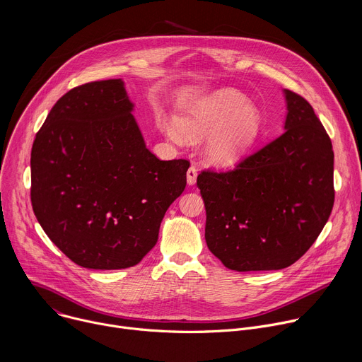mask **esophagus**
I'll return each instance as SVG.
<instances>
[{
    "label": "esophagus",
    "mask_w": 362,
    "mask_h": 362,
    "mask_svg": "<svg viewBox=\"0 0 362 362\" xmlns=\"http://www.w3.org/2000/svg\"><path fill=\"white\" fill-rule=\"evenodd\" d=\"M196 177H197V169H196V166L192 165L187 169V183L189 185H194L196 183Z\"/></svg>",
    "instance_id": "34e87169"
}]
</instances>
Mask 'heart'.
I'll use <instances>...</instances> for the list:
<instances>
[{"label": "heart", "mask_w": 362, "mask_h": 362, "mask_svg": "<svg viewBox=\"0 0 362 362\" xmlns=\"http://www.w3.org/2000/svg\"><path fill=\"white\" fill-rule=\"evenodd\" d=\"M176 127H166L175 141H197L212 134L204 144V158L216 166L233 165L245 151L257 129L256 112L245 105L240 95L232 91H218L204 97L177 120Z\"/></svg>", "instance_id": "b5f03b06"}]
</instances>
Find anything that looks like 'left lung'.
Listing matches in <instances>:
<instances>
[{"label": "left lung", "instance_id": "8db88e82", "mask_svg": "<svg viewBox=\"0 0 362 362\" xmlns=\"http://www.w3.org/2000/svg\"><path fill=\"white\" fill-rule=\"evenodd\" d=\"M285 132L226 172L197 176L204 239L229 269L276 271L313 246L334 206V150L313 106L285 90Z\"/></svg>", "mask_w": 362, "mask_h": 362}]
</instances>
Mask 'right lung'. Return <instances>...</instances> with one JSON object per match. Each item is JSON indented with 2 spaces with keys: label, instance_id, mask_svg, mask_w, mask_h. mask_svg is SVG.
<instances>
[{
  "label": "right lung",
  "instance_id": "1",
  "mask_svg": "<svg viewBox=\"0 0 362 362\" xmlns=\"http://www.w3.org/2000/svg\"><path fill=\"white\" fill-rule=\"evenodd\" d=\"M122 80L67 91L31 148V204L47 236L88 269L137 265L186 187V159L146 147Z\"/></svg>",
  "mask_w": 362,
  "mask_h": 362
}]
</instances>
